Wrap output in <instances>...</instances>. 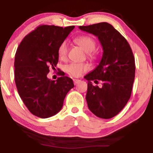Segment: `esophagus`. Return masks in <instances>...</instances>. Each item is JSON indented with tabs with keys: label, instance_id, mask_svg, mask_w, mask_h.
<instances>
[{
	"label": "esophagus",
	"instance_id": "1",
	"mask_svg": "<svg viewBox=\"0 0 153 153\" xmlns=\"http://www.w3.org/2000/svg\"><path fill=\"white\" fill-rule=\"evenodd\" d=\"M73 81H74V85H76L77 83H78L79 81H80V80H79V79H73Z\"/></svg>",
	"mask_w": 153,
	"mask_h": 153
}]
</instances>
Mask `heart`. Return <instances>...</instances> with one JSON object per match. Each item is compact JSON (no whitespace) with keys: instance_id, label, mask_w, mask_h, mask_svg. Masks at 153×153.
I'll return each mask as SVG.
<instances>
[{"instance_id":"1","label":"heart","mask_w":153,"mask_h":153,"mask_svg":"<svg viewBox=\"0 0 153 153\" xmlns=\"http://www.w3.org/2000/svg\"><path fill=\"white\" fill-rule=\"evenodd\" d=\"M75 42L77 45L82 48L85 52L88 53V56L91 59L94 58V54L93 51L95 49L96 42L95 40L93 37L88 36V35H81L76 37L74 39ZM68 44L66 42H62L58 47V58L61 60L65 59L68 55ZM88 67L85 63H76V62H72V63L68 65L65 67L66 72L70 74L71 76L79 77L80 76L83 72L88 70Z\"/></svg>"}]
</instances>
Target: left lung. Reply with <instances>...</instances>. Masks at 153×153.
<instances>
[{
  "instance_id": "left-lung-1",
  "label": "left lung",
  "mask_w": 153,
  "mask_h": 153,
  "mask_svg": "<svg viewBox=\"0 0 153 153\" xmlns=\"http://www.w3.org/2000/svg\"><path fill=\"white\" fill-rule=\"evenodd\" d=\"M79 29L97 36L103 49L100 64L84 76L88 81L85 97L88 106L96 116L111 118L130 98L135 77L132 51L126 39L108 23L79 26ZM92 80H102V86H93Z\"/></svg>"
}]
</instances>
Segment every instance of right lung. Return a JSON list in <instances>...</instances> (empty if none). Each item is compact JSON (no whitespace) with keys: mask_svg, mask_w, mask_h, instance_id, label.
<instances>
[{"mask_svg":"<svg viewBox=\"0 0 153 153\" xmlns=\"http://www.w3.org/2000/svg\"><path fill=\"white\" fill-rule=\"evenodd\" d=\"M74 26L41 25L28 33L16 50L14 79L19 95L31 114L47 118L61 110L67 93L74 86L72 79L58 72L56 81L47 78L58 62V49Z\"/></svg>","mask_w":153,"mask_h":153,"instance_id":"add662e5","label":"right lung"}]
</instances>
